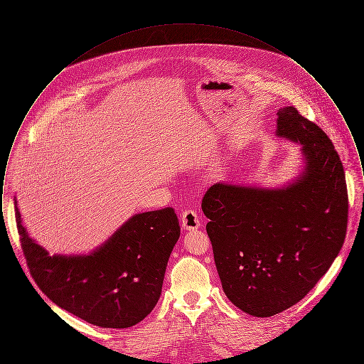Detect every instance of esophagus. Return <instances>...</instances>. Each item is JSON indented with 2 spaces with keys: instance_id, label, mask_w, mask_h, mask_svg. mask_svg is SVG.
Returning a JSON list of instances; mask_svg holds the SVG:
<instances>
[{
  "instance_id": "1",
  "label": "esophagus",
  "mask_w": 364,
  "mask_h": 364,
  "mask_svg": "<svg viewBox=\"0 0 364 364\" xmlns=\"http://www.w3.org/2000/svg\"><path fill=\"white\" fill-rule=\"evenodd\" d=\"M181 226L186 230H193L200 226V218L196 211L193 210H184L181 214Z\"/></svg>"
}]
</instances>
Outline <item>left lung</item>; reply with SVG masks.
I'll return each instance as SVG.
<instances>
[{"label":"left lung","mask_w":364,"mask_h":364,"mask_svg":"<svg viewBox=\"0 0 364 364\" xmlns=\"http://www.w3.org/2000/svg\"><path fill=\"white\" fill-rule=\"evenodd\" d=\"M277 116L278 138L301 146L303 172L281 188L217 183L202 200L226 297L260 318L311 291L338 255L348 224L346 173L331 140L294 106Z\"/></svg>","instance_id":"1"}]
</instances>
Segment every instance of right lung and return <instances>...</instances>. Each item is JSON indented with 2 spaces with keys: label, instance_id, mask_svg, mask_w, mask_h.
Returning <instances> with one entry per match:
<instances>
[{
  "label": "right lung",
  "instance_id": "1",
  "mask_svg": "<svg viewBox=\"0 0 364 364\" xmlns=\"http://www.w3.org/2000/svg\"><path fill=\"white\" fill-rule=\"evenodd\" d=\"M16 224L30 273L53 303L91 325L124 329L144 319L161 296L180 237L172 208L140 213L88 255H49Z\"/></svg>",
  "mask_w": 364,
  "mask_h": 364
}]
</instances>
